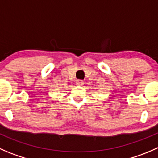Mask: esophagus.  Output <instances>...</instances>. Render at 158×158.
I'll return each instance as SVG.
<instances>
[{"label": "esophagus", "instance_id": "1", "mask_svg": "<svg viewBox=\"0 0 158 158\" xmlns=\"http://www.w3.org/2000/svg\"><path fill=\"white\" fill-rule=\"evenodd\" d=\"M84 84V82L82 80H78L76 82V85H79V86H82Z\"/></svg>", "mask_w": 158, "mask_h": 158}]
</instances>
